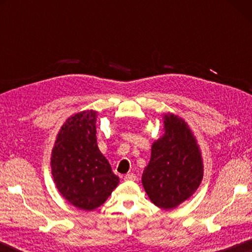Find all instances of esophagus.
I'll return each mask as SVG.
<instances>
[{
	"mask_svg": "<svg viewBox=\"0 0 252 252\" xmlns=\"http://www.w3.org/2000/svg\"><path fill=\"white\" fill-rule=\"evenodd\" d=\"M135 179H136V176H135V174H134L133 172L126 173V176H125V180H126V181H134Z\"/></svg>",
	"mask_w": 252,
	"mask_h": 252,
	"instance_id": "obj_1",
	"label": "esophagus"
}]
</instances>
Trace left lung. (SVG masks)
<instances>
[{"mask_svg": "<svg viewBox=\"0 0 252 252\" xmlns=\"http://www.w3.org/2000/svg\"><path fill=\"white\" fill-rule=\"evenodd\" d=\"M164 134L153 142L142 185L157 207L170 210L192 195L201 183V152L185 120L164 114Z\"/></svg>", "mask_w": 252, "mask_h": 252, "instance_id": "left-lung-1", "label": "left lung"}]
</instances>
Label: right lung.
Instances as JSON below:
<instances>
[{
    "label": "right lung",
    "instance_id": "1",
    "mask_svg": "<svg viewBox=\"0 0 252 252\" xmlns=\"http://www.w3.org/2000/svg\"><path fill=\"white\" fill-rule=\"evenodd\" d=\"M95 123L93 110L70 117L59 131L51 157L59 192L85 211L103 204L119 183V177L97 147Z\"/></svg>",
    "mask_w": 252,
    "mask_h": 252
}]
</instances>
